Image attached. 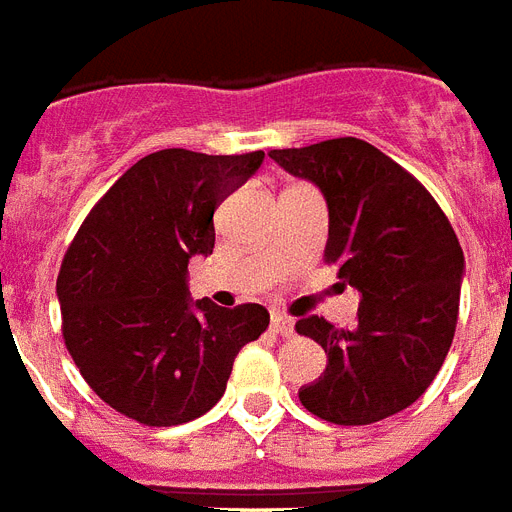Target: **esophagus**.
Instances as JSON below:
<instances>
[{
	"instance_id": "esophagus-1",
	"label": "esophagus",
	"mask_w": 512,
	"mask_h": 512,
	"mask_svg": "<svg viewBox=\"0 0 512 512\" xmlns=\"http://www.w3.org/2000/svg\"><path fill=\"white\" fill-rule=\"evenodd\" d=\"M270 331L278 336H292L294 334V321L286 318L284 313H273L270 315Z\"/></svg>"
}]
</instances>
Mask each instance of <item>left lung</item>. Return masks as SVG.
Instances as JSON below:
<instances>
[{
  "label": "left lung",
  "instance_id": "obj_1",
  "mask_svg": "<svg viewBox=\"0 0 512 512\" xmlns=\"http://www.w3.org/2000/svg\"><path fill=\"white\" fill-rule=\"evenodd\" d=\"M270 157L323 191V257L363 297L352 331L318 315L297 321L328 357L299 402L339 426L384 421L429 389L450 352L465 268L458 236L429 189L368 141L342 136Z\"/></svg>",
  "mask_w": 512,
  "mask_h": 512
}]
</instances>
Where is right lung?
Here are the masks:
<instances>
[{
	"mask_svg": "<svg viewBox=\"0 0 512 512\" xmlns=\"http://www.w3.org/2000/svg\"><path fill=\"white\" fill-rule=\"evenodd\" d=\"M265 152L141 157L91 207L62 257V339L86 384L144 426L205 415L226 392L234 357L270 323L263 305L191 302L186 265L213 255L215 207Z\"/></svg>",
	"mask_w": 512,
	"mask_h": 512,
	"instance_id": "1",
	"label": "right lung"
}]
</instances>
